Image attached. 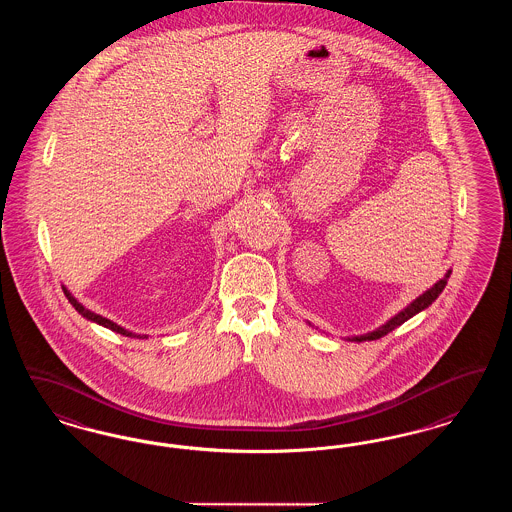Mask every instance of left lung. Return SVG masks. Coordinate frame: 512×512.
I'll use <instances>...</instances> for the list:
<instances>
[{
    "instance_id": "left-lung-1",
    "label": "left lung",
    "mask_w": 512,
    "mask_h": 512,
    "mask_svg": "<svg viewBox=\"0 0 512 512\" xmlns=\"http://www.w3.org/2000/svg\"><path fill=\"white\" fill-rule=\"evenodd\" d=\"M450 270H448V274L442 278V280H438L434 286L427 289L423 295H419L411 305L404 308L402 312H398L394 318H390L389 322L385 324V326H381V328L375 329V331H369L366 335H358V337H348V341H358V343H362V341H375V339H381V337H385L387 333H390L392 329L398 328V326H402L406 320H409L411 316H415L417 312H421V310H425V308L432 305L434 301H436V297L442 293V289L446 287L448 284V278H450Z\"/></svg>"
}]
</instances>
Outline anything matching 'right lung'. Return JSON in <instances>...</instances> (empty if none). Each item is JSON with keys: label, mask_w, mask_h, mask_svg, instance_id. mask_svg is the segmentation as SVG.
Wrapping results in <instances>:
<instances>
[{"label": "right lung", "mask_w": 512, "mask_h": 512, "mask_svg": "<svg viewBox=\"0 0 512 512\" xmlns=\"http://www.w3.org/2000/svg\"><path fill=\"white\" fill-rule=\"evenodd\" d=\"M62 291H64V295H66V299L70 301V305L76 308L80 314H82L83 318H87V320H91V322H97V324H101L104 328L112 329V331H116V333H122L125 337H139V339H146V335H137V333H131V331H127V329L120 328L118 324H114V322H110V320H106L103 316H99V314H95V312H91V310H87V308L80 305L72 295H70V291L66 289V287H62Z\"/></svg>", "instance_id": "obj_1"}]
</instances>
